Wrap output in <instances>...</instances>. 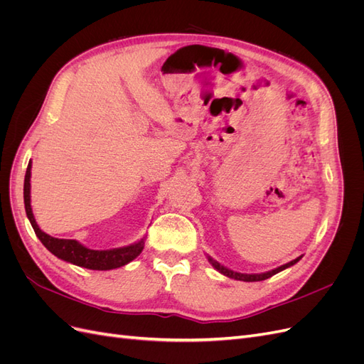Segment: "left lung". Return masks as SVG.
<instances>
[{"instance_id": "left-lung-1", "label": "left lung", "mask_w": 364, "mask_h": 364, "mask_svg": "<svg viewBox=\"0 0 364 364\" xmlns=\"http://www.w3.org/2000/svg\"><path fill=\"white\" fill-rule=\"evenodd\" d=\"M301 258H302V257H297L296 259H293V261H290V262H287V264H284V266H281V267H278V269H273V270H270V272H266V273H253V274H247V273H238V272L230 270V269H228V267L222 266V264L217 262L215 259H213L211 257H208V261L213 264V267H214L215 270H218L220 273H223L225 277H228V278H232V279H237V281L255 282V281H264V279H267V278L273 277V274H277V273L282 272L284 269L291 267L293 264H296V262L299 261Z\"/></svg>"}]
</instances>
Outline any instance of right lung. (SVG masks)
<instances>
[{
	"instance_id": "right-lung-1",
	"label": "right lung",
	"mask_w": 364,
	"mask_h": 364,
	"mask_svg": "<svg viewBox=\"0 0 364 364\" xmlns=\"http://www.w3.org/2000/svg\"><path fill=\"white\" fill-rule=\"evenodd\" d=\"M30 178H31V162H28V167L26 171V179H24V205H26V213L30 220V223L35 229L36 237L41 240V243L46 246L53 255L58 258L75 264L79 267L91 269V270H111L121 266H126L127 262L134 261L139 253L144 249V238H141L136 243L118 247V249H109V250H92L87 249L79 241L75 240H65V238H54L48 234L43 232L39 229L35 215L31 211L30 205Z\"/></svg>"
}]
</instances>
